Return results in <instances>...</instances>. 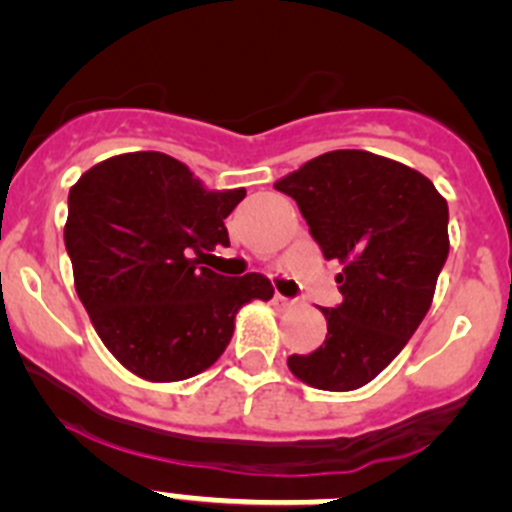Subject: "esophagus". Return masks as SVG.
I'll return each instance as SVG.
<instances>
[{
  "label": "esophagus",
  "mask_w": 512,
  "mask_h": 512,
  "mask_svg": "<svg viewBox=\"0 0 512 512\" xmlns=\"http://www.w3.org/2000/svg\"><path fill=\"white\" fill-rule=\"evenodd\" d=\"M293 298H286V296H281V293H276V296H273V306L276 308H281V311H286V308H291L293 306Z\"/></svg>",
  "instance_id": "esophagus-1"
}]
</instances>
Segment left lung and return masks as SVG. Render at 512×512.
I'll use <instances>...</instances> for the list:
<instances>
[{
  "label": "left lung",
  "mask_w": 512,
  "mask_h": 512,
  "mask_svg": "<svg viewBox=\"0 0 512 512\" xmlns=\"http://www.w3.org/2000/svg\"><path fill=\"white\" fill-rule=\"evenodd\" d=\"M273 186L296 201L323 256L343 263V301L321 308L326 341L288 368L321 391H356L426 318L450 249L448 204L421 171L358 149L316 156Z\"/></svg>",
  "instance_id": "obj_1"
}]
</instances>
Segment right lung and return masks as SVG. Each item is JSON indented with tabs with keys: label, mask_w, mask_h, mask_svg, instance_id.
<instances>
[{
	"label": "right lung",
	"mask_w": 512,
	"mask_h": 512,
	"mask_svg": "<svg viewBox=\"0 0 512 512\" xmlns=\"http://www.w3.org/2000/svg\"><path fill=\"white\" fill-rule=\"evenodd\" d=\"M244 196L206 189L161 151L111 156L69 189L64 244L79 301L134 376L169 383L206 371L229 346L239 308L273 296L261 273L199 266L229 246L224 219Z\"/></svg>",
	"instance_id": "1"
}]
</instances>
